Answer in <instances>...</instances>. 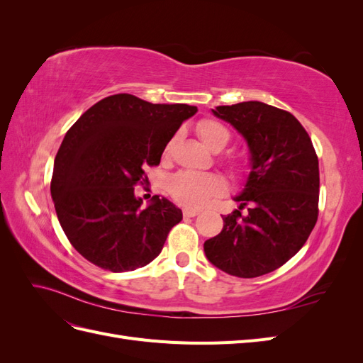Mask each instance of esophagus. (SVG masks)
<instances>
[{
  "label": "esophagus",
  "instance_id": "1",
  "mask_svg": "<svg viewBox=\"0 0 363 363\" xmlns=\"http://www.w3.org/2000/svg\"><path fill=\"white\" fill-rule=\"evenodd\" d=\"M200 213V211H196V208H191V207H186L183 208V215L188 216V218H194Z\"/></svg>",
  "mask_w": 363,
  "mask_h": 363
}]
</instances>
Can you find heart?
<instances>
[{
	"instance_id": "1",
	"label": "heart",
	"mask_w": 363,
	"mask_h": 363,
	"mask_svg": "<svg viewBox=\"0 0 363 363\" xmlns=\"http://www.w3.org/2000/svg\"><path fill=\"white\" fill-rule=\"evenodd\" d=\"M196 133L203 144L212 151H221L230 140V131L215 119L200 121ZM164 152H169V145ZM228 164L236 174L245 168V163L236 159L230 160ZM168 189L179 203L189 207H203L225 192V182L221 175L213 172L182 171L169 179Z\"/></svg>"
}]
</instances>
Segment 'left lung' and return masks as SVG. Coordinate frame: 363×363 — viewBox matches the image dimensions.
<instances>
[{
	"label": "left lung",
	"mask_w": 363,
	"mask_h": 363,
	"mask_svg": "<svg viewBox=\"0 0 363 363\" xmlns=\"http://www.w3.org/2000/svg\"><path fill=\"white\" fill-rule=\"evenodd\" d=\"M212 113L245 139L250 172L233 196L239 207L223 218L221 233L206 240L204 252L230 276L259 277L294 257L316 224L318 157L298 119L281 108L244 101L218 106Z\"/></svg>",
	"instance_id": "left-lung-1"
}]
</instances>
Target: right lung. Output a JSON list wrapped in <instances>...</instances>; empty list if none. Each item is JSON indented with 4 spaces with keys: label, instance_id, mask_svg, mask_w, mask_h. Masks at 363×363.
<instances>
[{
    "label": "right lung",
    "instance_id": "right-lung-1",
    "mask_svg": "<svg viewBox=\"0 0 363 363\" xmlns=\"http://www.w3.org/2000/svg\"><path fill=\"white\" fill-rule=\"evenodd\" d=\"M196 111L116 94L87 108L68 130L54 159L51 199L65 235L84 259L124 272L160 255L183 213L159 195L142 207L135 186Z\"/></svg>",
    "mask_w": 363,
    "mask_h": 363
}]
</instances>
